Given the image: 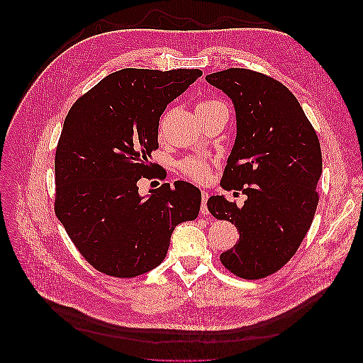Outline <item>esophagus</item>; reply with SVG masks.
Segmentation results:
<instances>
[{"mask_svg":"<svg viewBox=\"0 0 363 363\" xmlns=\"http://www.w3.org/2000/svg\"><path fill=\"white\" fill-rule=\"evenodd\" d=\"M201 195H202V203H201V214H202V216H205V214H208V206H206V201H208L210 195H208V192H206V191H202V192H201Z\"/></svg>","mask_w":363,"mask_h":363,"instance_id":"obj_1","label":"esophagus"}]
</instances>
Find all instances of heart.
Here are the masks:
<instances>
[{
    "label": "heart",
    "mask_w": 363,
    "mask_h": 363,
    "mask_svg": "<svg viewBox=\"0 0 363 363\" xmlns=\"http://www.w3.org/2000/svg\"><path fill=\"white\" fill-rule=\"evenodd\" d=\"M208 103L211 101H206V103H201L199 106H203V105H208ZM182 171L184 172V174L187 177H191L196 182H203L206 177H208L210 174V169H208V165H206L203 161L201 160H186L182 162Z\"/></svg>",
    "instance_id": "b5f03b06"
}]
</instances>
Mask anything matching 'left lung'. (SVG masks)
I'll list each match as a JSON object with an SVG mask.
<instances>
[{"label": "left lung", "mask_w": 363, "mask_h": 363, "mask_svg": "<svg viewBox=\"0 0 363 363\" xmlns=\"http://www.w3.org/2000/svg\"><path fill=\"white\" fill-rule=\"evenodd\" d=\"M235 106L236 139L221 187L242 191V206L223 195L206 202L218 220L239 229L236 245L220 255L239 278L260 279L296 254L312 226L322 174L318 135L285 85L250 69L206 75Z\"/></svg>", "instance_id": "left-lung-1"}]
</instances>
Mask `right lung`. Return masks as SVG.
Listing matches in <instances>:
<instances>
[{"instance_id":"obj_1","label":"right lung","mask_w":363,"mask_h":363,"mask_svg":"<svg viewBox=\"0 0 363 363\" xmlns=\"http://www.w3.org/2000/svg\"><path fill=\"white\" fill-rule=\"evenodd\" d=\"M201 75L199 69H121L69 111L56 150L55 211L99 272L135 278L158 267L177 224L198 217L201 191L194 184L164 183L142 196L137 182L153 171L149 158L167 105Z\"/></svg>"}]
</instances>
